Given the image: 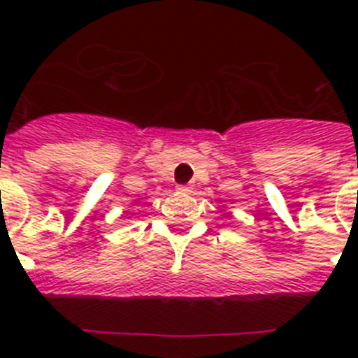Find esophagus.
I'll use <instances>...</instances> for the list:
<instances>
[{"mask_svg":"<svg viewBox=\"0 0 358 358\" xmlns=\"http://www.w3.org/2000/svg\"><path fill=\"white\" fill-rule=\"evenodd\" d=\"M177 192H179V194H189V192H192V186H186V185L177 186Z\"/></svg>","mask_w":358,"mask_h":358,"instance_id":"34e87169","label":"esophagus"}]
</instances>
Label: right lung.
Instances as JSON below:
<instances>
[{"instance_id":"add662e5","label":"right lung","mask_w":358,"mask_h":358,"mask_svg":"<svg viewBox=\"0 0 358 358\" xmlns=\"http://www.w3.org/2000/svg\"><path fill=\"white\" fill-rule=\"evenodd\" d=\"M136 204H138V201H136Z\"/></svg>"}]
</instances>
